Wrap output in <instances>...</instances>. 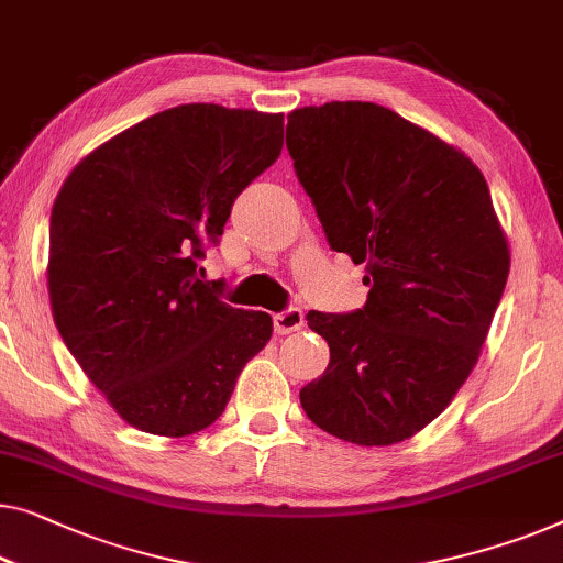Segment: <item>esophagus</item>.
Instances as JSON below:
<instances>
[{"label":"esophagus","instance_id":"1","mask_svg":"<svg viewBox=\"0 0 563 563\" xmlns=\"http://www.w3.org/2000/svg\"><path fill=\"white\" fill-rule=\"evenodd\" d=\"M301 324H305V314H301V309H297V307H289V309H284V312L274 314V330L279 332V335L297 332V330H301Z\"/></svg>","mask_w":563,"mask_h":563}]
</instances>
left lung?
I'll return each mask as SVG.
<instances>
[{
    "instance_id": "left-lung-1",
    "label": "left lung",
    "mask_w": 563,
    "mask_h": 563,
    "mask_svg": "<svg viewBox=\"0 0 563 563\" xmlns=\"http://www.w3.org/2000/svg\"><path fill=\"white\" fill-rule=\"evenodd\" d=\"M287 150L332 251L365 264L368 299L307 314L330 345L299 390L328 434L404 442L434 421L475 368L508 282L490 190L460 150L386 106L332 101L289 113Z\"/></svg>"
}]
</instances>
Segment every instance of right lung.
<instances>
[{
  "label": "right lung",
  "instance_id": "right-lung-1",
  "mask_svg": "<svg viewBox=\"0 0 563 563\" xmlns=\"http://www.w3.org/2000/svg\"><path fill=\"white\" fill-rule=\"evenodd\" d=\"M284 117L183 103L93 150L51 213L53 317L117 413L159 437L221 417L272 317L235 309L200 262L282 154Z\"/></svg>",
  "mask_w": 563,
  "mask_h": 563
}]
</instances>
